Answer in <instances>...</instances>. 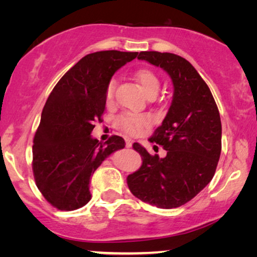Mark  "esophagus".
Returning <instances> with one entry per match:
<instances>
[{
  "label": "esophagus",
  "mask_w": 257,
  "mask_h": 257,
  "mask_svg": "<svg viewBox=\"0 0 257 257\" xmlns=\"http://www.w3.org/2000/svg\"><path fill=\"white\" fill-rule=\"evenodd\" d=\"M125 143H126V147H132L133 145V140L131 138H128V137H125Z\"/></svg>",
  "instance_id": "1"
}]
</instances>
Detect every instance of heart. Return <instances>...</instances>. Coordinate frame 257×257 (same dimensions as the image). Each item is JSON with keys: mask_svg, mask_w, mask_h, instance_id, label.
Here are the masks:
<instances>
[{"mask_svg": "<svg viewBox=\"0 0 257 257\" xmlns=\"http://www.w3.org/2000/svg\"><path fill=\"white\" fill-rule=\"evenodd\" d=\"M135 79L147 97L151 96V94H157L158 90H159L160 80L156 75V72L152 71V70L146 68L137 70L135 72ZM115 80L111 79L107 83L106 89H105V100H106L107 104H111L112 100H113ZM117 122L122 131L128 133V135H137L150 124L151 119L145 114L124 113L118 118Z\"/></svg>", "mask_w": 257, "mask_h": 257, "instance_id": "heart-1", "label": "heart"}]
</instances>
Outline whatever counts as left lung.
<instances>
[{
    "label": "left lung",
    "instance_id": "left-lung-1",
    "mask_svg": "<svg viewBox=\"0 0 257 257\" xmlns=\"http://www.w3.org/2000/svg\"><path fill=\"white\" fill-rule=\"evenodd\" d=\"M138 59L160 66L173 83V99L166 117L150 138L167 151L151 156L138 143L143 165L127 177L137 198L159 208L185 205L209 184L221 154L220 113L209 87L191 63L170 52L143 51Z\"/></svg>",
    "mask_w": 257,
    "mask_h": 257
}]
</instances>
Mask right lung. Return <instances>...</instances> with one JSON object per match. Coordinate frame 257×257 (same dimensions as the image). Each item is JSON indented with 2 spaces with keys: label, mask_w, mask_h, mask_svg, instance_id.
<instances>
[{
  "label": "right lung",
  "mask_w": 257,
  "mask_h": 257,
  "mask_svg": "<svg viewBox=\"0 0 257 257\" xmlns=\"http://www.w3.org/2000/svg\"><path fill=\"white\" fill-rule=\"evenodd\" d=\"M138 52L117 50L86 55L59 79L45 103L33 145L36 186L48 202L73 210L91 199L94 171L125 140L112 136L105 144L92 138L94 121L105 110V89L118 69Z\"/></svg>",
  "instance_id": "right-lung-1"
}]
</instances>
